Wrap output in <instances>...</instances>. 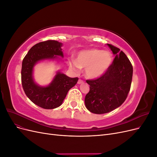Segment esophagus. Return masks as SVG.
I'll return each instance as SVG.
<instances>
[{"label": "esophagus", "mask_w": 157, "mask_h": 157, "mask_svg": "<svg viewBox=\"0 0 157 157\" xmlns=\"http://www.w3.org/2000/svg\"><path fill=\"white\" fill-rule=\"evenodd\" d=\"M82 82H83V80H81V79H78V82H77V83H78V84H82Z\"/></svg>", "instance_id": "esophagus-1"}]
</instances>
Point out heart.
Listing matches in <instances>:
<instances>
[{"label": "heart", "instance_id": "heart-1", "mask_svg": "<svg viewBox=\"0 0 157 157\" xmlns=\"http://www.w3.org/2000/svg\"><path fill=\"white\" fill-rule=\"evenodd\" d=\"M113 63V56L108 51L93 48L79 52L75 60L69 62L75 71L85 69L84 74L90 79H96L105 73Z\"/></svg>", "mask_w": 157, "mask_h": 157}]
</instances>
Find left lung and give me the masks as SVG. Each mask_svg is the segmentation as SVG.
I'll use <instances>...</instances> for the list:
<instances>
[{
  "label": "left lung",
  "instance_id": "obj_1",
  "mask_svg": "<svg viewBox=\"0 0 157 157\" xmlns=\"http://www.w3.org/2000/svg\"><path fill=\"white\" fill-rule=\"evenodd\" d=\"M107 45L115 56L113 63L101 77L86 80L90 91L85 97V105L95 114L107 113L120 107L131 87L133 67L129 59L119 48Z\"/></svg>",
  "mask_w": 157,
  "mask_h": 157
}]
</instances>
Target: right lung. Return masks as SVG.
Masks as SVG:
<instances>
[{"label": "right lung", "mask_w": 157, "mask_h": 157, "mask_svg": "<svg viewBox=\"0 0 157 157\" xmlns=\"http://www.w3.org/2000/svg\"><path fill=\"white\" fill-rule=\"evenodd\" d=\"M62 43L48 40L33 46L23 58L21 67V83L23 90L35 105L46 109L59 107L69 90L77 84V77L70 78L65 74L57 72L52 82L47 86H40L33 79V71L35 64L44 59H54L63 57Z\"/></svg>", "instance_id": "obj_1"}]
</instances>
